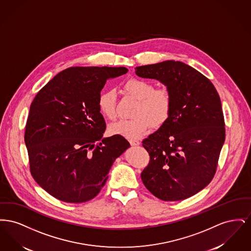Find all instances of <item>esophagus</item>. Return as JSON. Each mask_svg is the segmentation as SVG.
<instances>
[{
	"mask_svg": "<svg viewBox=\"0 0 251 251\" xmlns=\"http://www.w3.org/2000/svg\"><path fill=\"white\" fill-rule=\"evenodd\" d=\"M129 142H130L131 146H138V145H140V142L138 140H135V139H131V140H129Z\"/></svg>",
	"mask_w": 251,
	"mask_h": 251,
	"instance_id": "34e87169",
	"label": "esophagus"
}]
</instances>
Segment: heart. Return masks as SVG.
Listing matches in <instances>:
<instances>
[{"mask_svg":"<svg viewBox=\"0 0 251 251\" xmlns=\"http://www.w3.org/2000/svg\"><path fill=\"white\" fill-rule=\"evenodd\" d=\"M124 89L129 95L138 100L133 111L135 117L110 125L109 131L112 134L130 139L139 138L151 126L159 128L168 120L173 105V99L168 88H154L153 84L147 80L131 78L124 84ZM98 108L108 120H116V92L114 89L104 90L99 95Z\"/></svg>","mask_w":251,"mask_h":251,"instance_id":"obj_1","label":"heart"}]
</instances>
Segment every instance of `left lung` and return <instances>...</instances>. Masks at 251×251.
Listing matches in <instances>:
<instances>
[{
	"instance_id": "obj_1",
	"label": "left lung",
	"mask_w": 251,
	"mask_h": 251,
	"mask_svg": "<svg viewBox=\"0 0 251 251\" xmlns=\"http://www.w3.org/2000/svg\"><path fill=\"white\" fill-rule=\"evenodd\" d=\"M135 73L167 85L173 99L168 120L142 142L150 154L144 185L162 201L190 198L214 178L225 141L219 95L207 77L179 61L136 67Z\"/></svg>"
}]
</instances>
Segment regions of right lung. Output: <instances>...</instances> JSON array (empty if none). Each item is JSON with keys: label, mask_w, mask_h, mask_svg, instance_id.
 I'll return each instance as SVG.
<instances>
[{"label": "right lung", "mask_w": 251, "mask_h": 251, "mask_svg": "<svg viewBox=\"0 0 251 251\" xmlns=\"http://www.w3.org/2000/svg\"><path fill=\"white\" fill-rule=\"evenodd\" d=\"M127 72L124 67H72L35 97L24 133L30 172L55 199H94L114 161L130 147L121 135L102 138L106 124L98 108L106 81Z\"/></svg>", "instance_id": "1"}]
</instances>
